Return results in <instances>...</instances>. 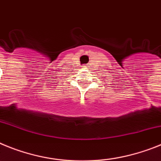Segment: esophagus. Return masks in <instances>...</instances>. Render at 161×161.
<instances>
[{"label":"esophagus","mask_w":161,"mask_h":161,"mask_svg":"<svg viewBox=\"0 0 161 161\" xmlns=\"http://www.w3.org/2000/svg\"><path fill=\"white\" fill-rule=\"evenodd\" d=\"M82 69H87V65H82Z\"/></svg>","instance_id":"esophagus-1"}]
</instances>
